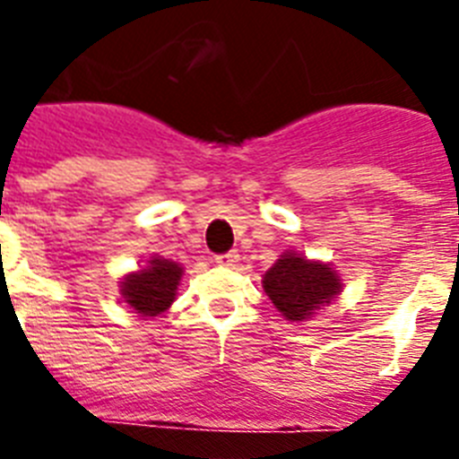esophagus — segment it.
Returning <instances> with one entry per match:
<instances>
[{
    "label": "esophagus",
    "instance_id": "esophagus-1",
    "mask_svg": "<svg viewBox=\"0 0 459 459\" xmlns=\"http://www.w3.org/2000/svg\"><path fill=\"white\" fill-rule=\"evenodd\" d=\"M216 264L218 266H237L238 264L237 250H230V253L216 255Z\"/></svg>",
    "mask_w": 459,
    "mask_h": 459
}]
</instances>
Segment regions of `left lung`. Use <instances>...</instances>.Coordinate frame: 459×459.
<instances>
[{
  "label": "left lung",
  "mask_w": 459,
  "mask_h": 459,
  "mask_svg": "<svg viewBox=\"0 0 459 459\" xmlns=\"http://www.w3.org/2000/svg\"><path fill=\"white\" fill-rule=\"evenodd\" d=\"M264 290L290 322H303L319 306L333 301L340 291V280L328 264L285 253L266 271Z\"/></svg>",
  "instance_id": "8db88e82"
}]
</instances>
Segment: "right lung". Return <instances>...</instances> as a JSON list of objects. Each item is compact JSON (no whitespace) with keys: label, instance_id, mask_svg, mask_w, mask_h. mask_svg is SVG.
<instances>
[{"label":"right lung","instance_id":"add662e5","mask_svg":"<svg viewBox=\"0 0 459 459\" xmlns=\"http://www.w3.org/2000/svg\"><path fill=\"white\" fill-rule=\"evenodd\" d=\"M181 273L184 269L174 262L152 259L147 269L131 273L121 282V294L126 303L140 312L142 317H156L172 306Z\"/></svg>","mask_w":459,"mask_h":459}]
</instances>
